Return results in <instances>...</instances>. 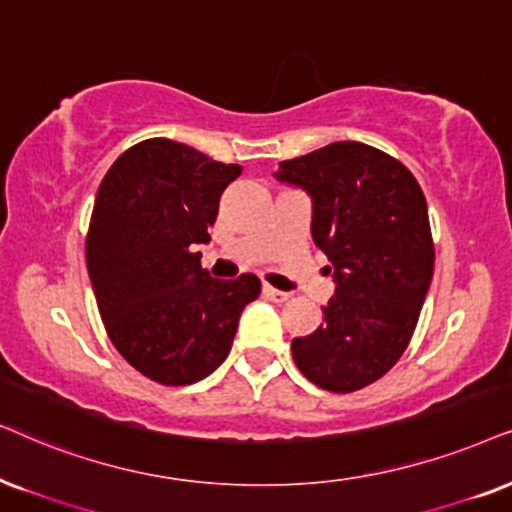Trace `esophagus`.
<instances>
[{
  "instance_id": "obj_1",
  "label": "esophagus",
  "mask_w": 512,
  "mask_h": 512,
  "mask_svg": "<svg viewBox=\"0 0 512 512\" xmlns=\"http://www.w3.org/2000/svg\"><path fill=\"white\" fill-rule=\"evenodd\" d=\"M262 293H264V297H269V300L271 302H278V304H281V302H286L288 300V293H283V290H278V288H271V286H264L262 288Z\"/></svg>"
}]
</instances>
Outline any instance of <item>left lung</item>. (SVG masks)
Wrapping results in <instances>:
<instances>
[{
	"label": "left lung",
	"instance_id": "obj_1",
	"mask_svg": "<svg viewBox=\"0 0 512 512\" xmlns=\"http://www.w3.org/2000/svg\"><path fill=\"white\" fill-rule=\"evenodd\" d=\"M274 177L312 200V238L335 283L319 328L290 345L295 364L328 392L361 390L416 331L435 269L428 203L399 160L361 141L283 160Z\"/></svg>",
	"mask_w": 512,
	"mask_h": 512
}]
</instances>
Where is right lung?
I'll return each instance as SVG.
<instances>
[{"label":"right lung","mask_w":512,"mask_h":512,"mask_svg":"<svg viewBox=\"0 0 512 512\" xmlns=\"http://www.w3.org/2000/svg\"><path fill=\"white\" fill-rule=\"evenodd\" d=\"M243 172L172 139H146L111 165L96 191L87 269L108 338L160 385H191L229 357L260 278L200 267L219 198Z\"/></svg>","instance_id":"obj_1"}]
</instances>
